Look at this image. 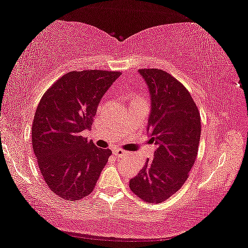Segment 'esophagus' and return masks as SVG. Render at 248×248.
Masks as SVG:
<instances>
[{
  "label": "esophagus",
  "mask_w": 248,
  "mask_h": 248,
  "mask_svg": "<svg viewBox=\"0 0 248 248\" xmlns=\"http://www.w3.org/2000/svg\"><path fill=\"white\" fill-rule=\"evenodd\" d=\"M112 153H114V155L117 158H121L123 156H124L125 154H127V152H124V151L121 149H115L114 151H112Z\"/></svg>",
  "instance_id": "esophagus-1"
}]
</instances>
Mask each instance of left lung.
Instances as JSON below:
<instances>
[{
	"mask_svg": "<svg viewBox=\"0 0 248 248\" xmlns=\"http://www.w3.org/2000/svg\"><path fill=\"white\" fill-rule=\"evenodd\" d=\"M139 72L151 95L148 132L156 150L129 187L143 201L161 203L182 188L195 164L200 114L189 92L170 74L158 69Z\"/></svg>",
	"mask_w": 248,
	"mask_h": 248,
	"instance_id": "1",
	"label": "left lung"
}]
</instances>
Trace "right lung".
I'll return each mask as SVG.
<instances>
[{
  "mask_svg": "<svg viewBox=\"0 0 248 248\" xmlns=\"http://www.w3.org/2000/svg\"><path fill=\"white\" fill-rule=\"evenodd\" d=\"M119 77L118 71H72L40 99L31 128L32 149L46 183L61 198L89 196L111 155L82 133L92 128L100 99Z\"/></svg>",
  "mask_w": 248,
  "mask_h": 248,
  "instance_id": "right-lung-1",
  "label": "right lung"
}]
</instances>
